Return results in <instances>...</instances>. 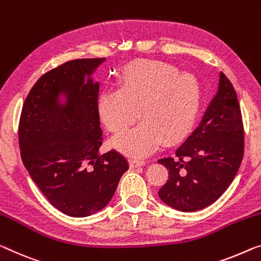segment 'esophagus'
<instances>
[{"mask_svg":"<svg viewBox=\"0 0 261 261\" xmlns=\"http://www.w3.org/2000/svg\"><path fill=\"white\" fill-rule=\"evenodd\" d=\"M146 163V161L142 159H138V158H132L130 159V168H138L141 167L143 164Z\"/></svg>","mask_w":261,"mask_h":261,"instance_id":"34e87169","label":"esophagus"}]
</instances>
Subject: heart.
<instances>
[{"instance_id":"b5f03b06","label":"heart","mask_w":261,"mask_h":261,"mask_svg":"<svg viewBox=\"0 0 261 261\" xmlns=\"http://www.w3.org/2000/svg\"><path fill=\"white\" fill-rule=\"evenodd\" d=\"M163 62H144L128 67L119 78V89L103 91L98 113L112 133L115 147L132 155L149 153L162 141H172L191 129L197 118L202 90L191 73Z\"/></svg>"}]
</instances>
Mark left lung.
<instances>
[{"label": "left lung", "mask_w": 261, "mask_h": 261, "mask_svg": "<svg viewBox=\"0 0 261 261\" xmlns=\"http://www.w3.org/2000/svg\"><path fill=\"white\" fill-rule=\"evenodd\" d=\"M244 134L237 93L220 72L218 92L199 126L174 154L158 161L169 172L159 190L160 198L184 212L216 202L237 175L244 156Z\"/></svg>", "instance_id": "8db88e82"}]
</instances>
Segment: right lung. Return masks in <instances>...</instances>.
I'll return each instance as SVG.
<instances>
[{
	"label": "right lung",
	"mask_w": 261,
	"mask_h": 261,
	"mask_svg": "<svg viewBox=\"0 0 261 261\" xmlns=\"http://www.w3.org/2000/svg\"><path fill=\"white\" fill-rule=\"evenodd\" d=\"M103 61L74 59L47 71L30 90L19 118L24 166L46 199L71 217H86L106 206L128 170L119 151L98 154L103 140L99 83L90 75ZM61 91L68 97L65 107L58 103Z\"/></svg>",
	"instance_id": "obj_1"
}]
</instances>
